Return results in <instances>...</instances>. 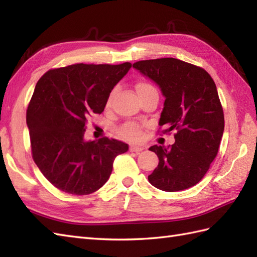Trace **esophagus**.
Masks as SVG:
<instances>
[{
    "instance_id": "obj_1",
    "label": "esophagus",
    "mask_w": 257,
    "mask_h": 257,
    "mask_svg": "<svg viewBox=\"0 0 257 257\" xmlns=\"http://www.w3.org/2000/svg\"><path fill=\"white\" fill-rule=\"evenodd\" d=\"M129 150L132 152H140V151L144 150V148H143V147H139V146H130Z\"/></svg>"
}]
</instances>
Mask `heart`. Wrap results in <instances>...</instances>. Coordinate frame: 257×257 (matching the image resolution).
Segmentation results:
<instances>
[{"mask_svg": "<svg viewBox=\"0 0 257 257\" xmlns=\"http://www.w3.org/2000/svg\"><path fill=\"white\" fill-rule=\"evenodd\" d=\"M151 88H154V86L149 83H147V81H139V83H137V85H136V89H137L138 94ZM113 95H114V90H112L110 94L108 95L107 100H106L107 108L110 107ZM120 135H121L124 139H127L129 141H134V143H137V141H140L143 139L144 130H143V127H141V125L137 122H127L120 128Z\"/></svg>", "mask_w": 257, "mask_h": 257, "instance_id": "b5f03b06", "label": "heart"}]
</instances>
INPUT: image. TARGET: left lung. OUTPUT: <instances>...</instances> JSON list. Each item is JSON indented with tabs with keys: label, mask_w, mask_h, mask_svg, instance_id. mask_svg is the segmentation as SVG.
Segmentation results:
<instances>
[{
	"label": "left lung",
	"mask_w": 257,
	"mask_h": 257,
	"mask_svg": "<svg viewBox=\"0 0 257 257\" xmlns=\"http://www.w3.org/2000/svg\"><path fill=\"white\" fill-rule=\"evenodd\" d=\"M133 66L159 85L166 97L159 125L176 132L173 145L152 146L159 165L149 182L167 192L199 183L219 151L224 113L214 80L202 67L177 58L136 62Z\"/></svg>",
	"instance_id": "obj_1"
}]
</instances>
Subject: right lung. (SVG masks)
I'll use <instances>...</instances> for the list:
<instances>
[{
  "instance_id": "add662e5",
  "label": "right lung",
  "mask_w": 257,
  "mask_h": 257,
  "mask_svg": "<svg viewBox=\"0 0 257 257\" xmlns=\"http://www.w3.org/2000/svg\"><path fill=\"white\" fill-rule=\"evenodd\" d=\"M130 63L74 64L50 69L37 81L26 110L33 160L54 187L86 195L107 182L128 145L102 137L85 141L86 124L101 113Z\"/></svg>"
}]
</instances>
